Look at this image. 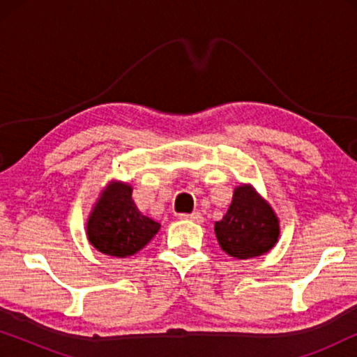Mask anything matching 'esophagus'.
<instances>
[{"label":"esophagus","mask_w":357,"mask_h":357,"mask_svg":"<svg viewBox=\"0 0 357 357\" xmlns=\"http://www.w3.org/2000/svg\"><path fill=\"white\" fill-rule=\"evenodd\" d=\"M180 219H190V221L202 224L203 222V216L202 213H192V214H180Z\"/></svg>","instance_id":"esophagus-1"}]
</instances>
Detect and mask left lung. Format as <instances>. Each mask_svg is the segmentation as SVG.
Listing matches in <instances>:
<instances>
[{"instance_id": "1", "label": "left lung", "mask_w": 357, "mask_h": 357, "mask_svg": "<svg viewBox=\"0 0 357 357\" xmlns=\"http://www.w3.org/2000/svg\"><path fill=\"white\" fill-rule=\"evenodd\" d=\"M214 232L227 255L245 260L275 247L280 224L270 204L263 202L250 185H241L234 192L227 213L214 224Z\"/></svg>"}]
</instances>
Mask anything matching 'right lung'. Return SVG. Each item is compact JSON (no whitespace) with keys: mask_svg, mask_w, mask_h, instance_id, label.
I'll return each instance as SVG.
<instances>
[{"mask_svg":"<svg viewBox=\"0 0 357 357\" xmlns=\"http://www.w3.org/2000/svg\"><path fill=\"white\" fill-rule=\"evenodd\" d=\"M159 227V222L143 216L136 208L130 185L112 183L87 221V237L99 252L125 258L148 245Z\"/></svg>","mask_w":357,"mask_h":357,"instance_id":"right-lung-1","label":"right lung"}]
</instances>
